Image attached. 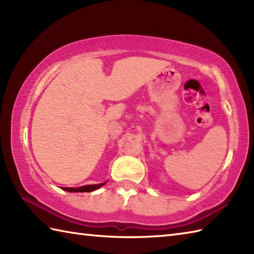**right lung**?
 Listing matches in <instances>:
<instances>
[{
	"label": "right lung",
	"instance_id": "right-lung-1",
	"mask_svg": "<svg viewBox=\"0 0 254 254\" xmlns=\"http://www.w3.org/2000/svg\"><path fill=\"white\" fill-rule=\"evenodd\" d=\"M106 185L105 183H100V185H89V186H83L79 188H62V190L67 191V192H91L95 190H98L99 188Z\"/></svg>",
	"mask_w": 254,
	"mask_h": 254
}]
</instances>
